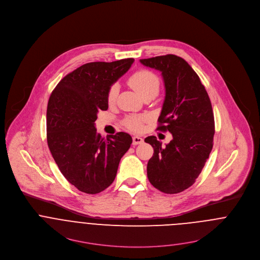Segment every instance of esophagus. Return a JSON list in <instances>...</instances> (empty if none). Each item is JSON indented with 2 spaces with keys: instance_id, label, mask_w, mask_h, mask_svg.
Here are the masks:
<instances>
[{
  "instance_id": "1",
  "label": "esophagus",
  "mask_w": 260,
  "mask_h": 260,
  "mask_svg": "<svg viewBox=\"0 0 260 260\" xmlns=\"http://www.w3.org/2000/svg\"><path fill=\"white\" fill-rule=\"evenodd\" d=\"M143 143V138L139 137V136H134L133 137V145H138V144H142Z\"/></svg>"
}]
</instances>
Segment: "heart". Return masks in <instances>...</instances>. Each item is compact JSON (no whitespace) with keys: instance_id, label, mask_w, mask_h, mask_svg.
Instances as JSON below:
<instances>
[{"instance_id":"obj_1","label":"heart","mask_w":260,"mask_h":260,"mask_svg":"<svg viewBox=\"0 0 260 260\" xmlns=\"http://www.w3.org/2000/svg\"><path fill=\"white\" fill-rule=\"evenodd\" d=\"M128 83L141 97L151 93L157 94L160 88L159 77L154 72L147 70H141L133 73L129 77ZM117 94L118 86L116 84L111 85L107 93L108 102H114ZM145 120L146 118L144 116H128L124 120V125L130 130L140 131L143 127V122Z\"/></svg>"}]
</instances>
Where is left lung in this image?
<instances>
[{"label": "left lung", "mask_w": 260, "mask_h": 260, "mask_svg": "<svg viewBox=\"0 0 260 260\" xmlns=\"http://www.w3.org/2000/svg\"><path fill=\"white\" fill-rule=\"evenodd\" d=\"M140 62L162 72L166 95L157 129L173 136L165 147L155 136L145 139L154 149L147 176L156 189L178 193L196 182L210 157L214 135L212 103L199 75L184 58L167 54Z\"/></svg>", "instance_id": "left-lung-1"}]
</instances>
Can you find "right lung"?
Masks as SVG:
<instances>
[{
	"mask_svg": "<svg viewBox=\"0 0 260 260\" xmlns=\"http://www.w3.org/2000/svg\"><path fill=\"white\" fill-rule=\"evenodd\" d=\"M133 62L125 58L85 63L66 75L50 94L47 145L61 174L80 191L95 194L107 189L132 144L125 132L102 138L94 122L98 111L108 109L110 86Z\"/></svg>",
	"mask_w": 260,
	"mask_h": 260,
	"instance_id": "obj_1",
	"label": "right lung"
}]
</instances>
